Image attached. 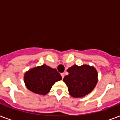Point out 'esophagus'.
<instances>
[{
	"instance_id": "obj_1",
	"label": "esophagus",
	"mask_w": 120,
	"mask_h": 120,
	"mask_svg": "<svg viewBox=\"0 0 120 120\" xmlns=\"http://www.w3.org/2000/svg\"><path fill=\"white\" fill-rule=\"evenodd\" d=\"M61 76H62V79H64V77H65V73H61Z\"/></svg>"
}]
</instances>
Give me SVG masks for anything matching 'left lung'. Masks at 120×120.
I'll return each mask as SVG.
<instances>
[{"instance_id": "left-lung-1", "label": "left lung", "mask_w": 120, "mask_h": 120, "mask_svg": "<svg viewBox=\"0 0 120 120\" xmlns=\"http://www.w3.org/2000/svg\"><path fill=\"white\" fill-rule=\"evenodd\" d=\"M68 75L63 79L68 86L70 95L82 98L91 93L98 82V72L93 66L77 65L67 69Z\"/></svg>"}]
</instances>
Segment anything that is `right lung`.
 Here are the masks:
<instances>
[{"label": "right lung", "instance_id": "add662e5", "mask_svg": "<svg viewBox=\"0 0 120 120\" xmlns=\"http://www.w3.org/2000/svg\"><path fill=\"white\" fill-rule=\"evenodd\" d=\"M26 87L33 93L47 95L56 82L62 80L57 70L43 64L27 71L23 77Z\"/></svg>", "mask_w": 120, "mask_h": 120}]
</instances>
